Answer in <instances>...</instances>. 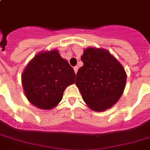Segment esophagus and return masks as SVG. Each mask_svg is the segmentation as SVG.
I'll return each instance as SVG.
<instances>
[{"instance_id": "34e87169", "label": "esophagus", "mask_w": 150, "mask_h": 150, "mask_svg": "<svg viewBox=\"0 0 150 150\" xmlns=\"http://www.w3.org/2000/svg\"><path fill=\"white\" fill-rule=\"evenodd\" d=\"M78 69H79V67L77 66L74 67V71H75V74H76V73H77V71H78Z\"/></svg>"}]
</instances>
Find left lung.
Segmentation results:
<instances>
[{"label": "left lung", "instance_id": "1", "mask_svg": "<svg viewBox=\"0 0 150 150\" xmlns=\"http://www.w3.org/2000/svg\"><path fill=\"white\" fill-rule=\"evenodd\" d=\"M83 66L75 84L91 109L103 111L114 106L125 89L126 74L122 64L104 49L88 47L81 57Z\"/></svg>", "mask_w": 150, "mask_h": 150}]
</instances>
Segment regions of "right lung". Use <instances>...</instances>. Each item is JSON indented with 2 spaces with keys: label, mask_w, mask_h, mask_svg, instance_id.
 Wrapping results in <instances>:
<instances>
[{
  "label": "right lung",
  "mask_w": 150,
  "mask_h": 150,
  "mask_svg": "<svg viewBox=\"0 0 150 150\" xmlns=\"http://www.w3.org/2000/svg\"><path fill=\"white\" fill-rule=\"evenodd\" d=\"M22 85L30 103L38 108L52 109L62 100L67 86L74 83L75 74L58 51L40 53L22 74Z\"/></svg>",
  "instance_id": "obj_1"
}]
</instances>
